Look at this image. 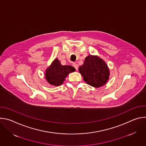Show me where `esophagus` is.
Masks as SVG:
<instances>
[{
	"instance_id": "obj_1",
	"label": "esophagus",
	"mask_w": 146,
	"mask_h": 146,
	"mask_svg": "<svg viewBox=\"0 0 146 146\" xmlns=\"http://www.w3.org/2000/svg\"><path fill=\"white\" fill-rule=\"evenodd\" d=\"M73 67L75 68V69H76V70H78V65H77L76 63H73Z\"/></svg>"
}]
</instances>
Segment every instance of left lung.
Returning a JSON list of instances; mask_svg holds the SVG:
<instances>
[{"mask_svg":"<svg viewBox=\"0 0 146 146\" xmlns=\"http://www.w3.org/2000/svg\"><path fill=\"white\" fill-rule=\"evenodd\" d=\"M83 79L88 84L96 88L105 85L109 77V69L105 62L100 58L89 55L78 68Z\"/></svg>","mask_w":146,"mask_h":146,"instance_id":"1","label":"left lung"}]
</instances>
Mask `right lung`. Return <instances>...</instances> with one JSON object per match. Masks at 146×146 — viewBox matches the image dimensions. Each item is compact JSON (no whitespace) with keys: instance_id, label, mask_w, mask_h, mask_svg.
Listing matches in <instances>:
<instances>
[{"instance_id":"right-lung-1","label":"right lung","mask_w":146,"mask_h":146,"mask_svg":"<svg viewBox=\"0 0 146 146\" xmlns=\"http://www.w3.org/2000/svg\"><path fill=\"white\" fill-rule=\"evenodd\" d=\"M75 71L70 65H62L58 59H55L46 72V78L50 84L58 86L64 82L69 73Z\"/></svg>"}]
</instances>
